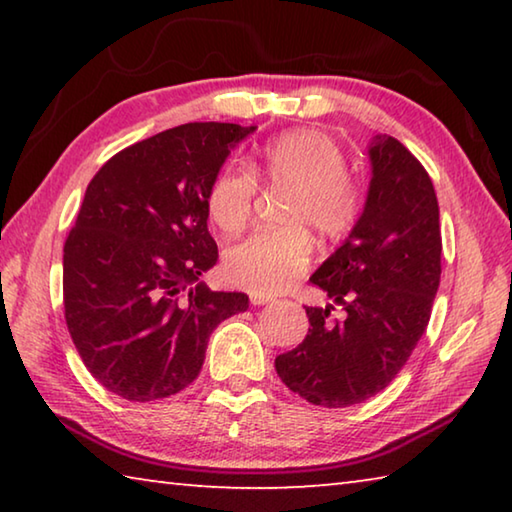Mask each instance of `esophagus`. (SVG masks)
Returning a JSON list of instances; mask_svg holds the SVG:
<instances>
[{
    "instance_id": "obj_1",
    "label": "esophagus",
    "mask_w": 512,
    "mask_h": 512,
    "mask_svg": "<svg viewBox=\"0 0 512 512\" xmlns=\"http://www.w3.org/2000/svg\"><path fill=\"white\" fill-rule=\"evenodd\" d=\"M250 302H253L255 307H262V305H271L273 298L271 296H257V293H255V296H250Z\"/></svg>"
}]
</instances>
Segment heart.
<instances>
[{"label": "heart", "instance_id": "heart-1", "mask_svg": "<svg viewBox=\"0 0 512 512\" xmlns=\"http://www.w3.org/2000/svg\"><path fill=\"white\" fill-rule=\"evenodd\" d=\"M257 183L291 189L282 223L230 246L225 271L239 287L255 293L289 289L311 262L314 244L302 225L323 239H339L359 216L361 192L345 171V158L332 137L302 128L268 142L248 169L221 171L207 194V210L223 232L244 230L257 196Z\"/></svg>", "mask_w": 512, "mask_h": 512}]
</instances>
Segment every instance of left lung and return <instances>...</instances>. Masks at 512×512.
<instances>
[{
  "label": "left lung",
  "mask_w": 512,
  "mask_h": 512,
  "mask_svg": "<svg viewBox=\"0 0 512 512\" xmlns=\"http://www.w3.org/2000/svg\"><path fill=\"white\" fill-rule=\"evenodd\" d=\"M366 207L345 244L309 277L332 300L307 307L309 332L275 359L289 391L327 409L391 384L429 325L440 284L438 198L418 158L391 135L370 142ZM339 304L344 318L329 319Z\"/></svg>",
  "instance_id": "obj_1"
}]
</instances>
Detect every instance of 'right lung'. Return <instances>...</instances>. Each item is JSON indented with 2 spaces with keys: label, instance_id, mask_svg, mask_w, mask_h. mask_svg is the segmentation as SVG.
I'll list each match as a JSON object with an SVG mask.
<instances>
[{
  "label": "right lung",
  "instance_id": "obj_1",
  "mask_svg": "<svg viewBox=\"0 0 512 512\" xmlns=\"http://www.w3.org/2000/svg\"><path fill=\"white\" fill-rule=\"evenodd\" d=\"M255 126L194 121L103 164L85 189L63 250L69 336L103 388L131 402L171 397L203 368L207 341L248 309L246 293L212 291L219 259L207 194Z\"/></svg>",
  "mask_w": 512,
  "mask_h": 512
}]
</instances>
